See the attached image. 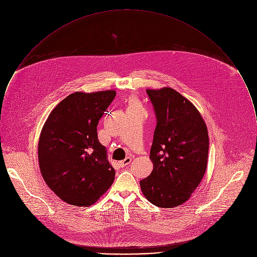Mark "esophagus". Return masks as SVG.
Instances as JSON below:
<instances>
[{"label": "esophagus", "instance_id": "34e87169", "mask_svg": "<svg viewBox=\"0 0 257 257\" xmlns=\"http://www.w3.org/2000/svg\"><path fill=\"white\" fill-rule=\"evenodd\" d=\"M131 161H132V158H131V157H126L125 159H123V160H121V161H118V165H119L120 167H124V166H126L127 164H130Z\"/></svg>", "mask_w": 257, "mask_h": 257}]
</instances>
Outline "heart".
Here are the masks:
<instances>
[{
    "label": "heart",
    "instance_id": "1",
    "mask_svg": "<svg viewBox=\"0 0 257 257\" xmlns=\"http://www.w3.org/2000/svg\"><path fill=\"white\" fill-rule=\"evenodd\" d=\"M128 108H140V106H139V104L136 101H132L130 103V107Z\"/></svg>",
    "mask_w": 257,
    "mask_h": 257
}]
</instances>
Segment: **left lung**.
<instances>
[{
  "mask_svg": "<svg viewBox=\"0 0 257 257\" xmlns=\"http://www.w3.org/2000/svg\"><path fill=\"white\" fill-rule=\"evenodd\" d=\"M147 94L156 127L150 148L153 170L141 180V188L151 204L177 207L190 198L206 172L207 126L195 106L175 90H147Z\"/></svg>",
  "mask_w": 257,
  "mask_h": 257,
  "instance_id": "left-lung-1",
  "label": "left lung"
}]
</instances>
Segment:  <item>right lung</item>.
Listing matches in <instances>:
<instances>
[{"instance_id": "obj_1", "label": "right lung", "mask_w": 257, "mask_h": 257, "mask_svg": "<svg viewBox=\"0 0 257 257\" xmlns=\"http://www.w3.org/2000/svg\"><path fill=\"white\" fill-rule=\"evenodd\" d=\"M114 91L76 92L48 115L38 142V162L48 187L75 206L94 204L114 180L106 148L97 134Z\"/></svg>"}]
</instances>
